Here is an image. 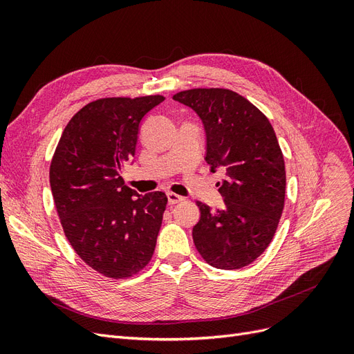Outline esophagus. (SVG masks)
I'll return each mask as SVG.
<instances>
[{"instance_id":"obj_1","label":"esophagus","mask_w":354,"mask_h":354,"mask_svg":"<svg viewBox=\"0 0 354 354\" xmlns=\"http://www.w3.org/2000/svg\"><path fill=\"white\" fill-rule=\"evenodd\" d=\"M167 198H168V203H169V205H174V203H178V202H181V201L185 199L183 196H180V195H177V194H173V192H168Z\"/></svg>"}]
</instances>
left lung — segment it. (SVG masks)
<instances>
[{
	"instance_id": "left-lung-1",
	"label": "left lung",
	"mask_w": 354,
	"mask_h": 354,
	"mask_svg": "<svg viewBox=\"0 0 354 354\" xmlns=\"http://www.w3.org/2000/svg\"><path fill=\"white\" fill-rule=\"evenodd\" d=\"M173 99L194 109L207 134V164L226 169L218 192L226 207L212 211L196 201L201 218L192 230L209 266L236 270L270 245L285 205V160L270 121L227 88H192Z\"/></svg>"
}]
</instances>
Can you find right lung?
<instances>
[{
  "mask_svg": "<svg viewBox=\"0 0 354 354\" xmlns=\"http://www.w3.org/2000/svg\"><path fill=\"white\" fill-rule=\"evenodd\" d=\"M164 100L156 94L85 104L51 159V194L66 239L85 264L112 279L137 274L155 251L167 195H138L121 171L136 155L143 116Z\"/></svg>",
  "mask_w": 354,
  "mask_h": 354,
  "instance_id": "obj_1",
  "label": "right lung"
}]
</instances>
